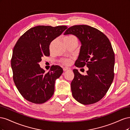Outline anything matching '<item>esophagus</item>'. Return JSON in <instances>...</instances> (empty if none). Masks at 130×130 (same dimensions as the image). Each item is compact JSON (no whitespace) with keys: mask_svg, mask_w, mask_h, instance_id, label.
<instances>
[{"mask_svg":"<svg viewBox=\"0 0 130 130\" xmlns=\"http://www.w3.org/2000/svg\"><path fill=\"white\" fill-rule=\"evenodd\" d=\"M63 69V71L66 72V71H68V70H70V68L68 67H64Z\"/></svg>","mask_w":130,"mask_h":130,"instance_id":"1","label":"esophagus"}]
</instances>
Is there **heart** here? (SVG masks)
<instances>
[{
  "label": "heart",
  "instance_id": "1",
  "mask_svg": "<svg viewBox=\"0 0 130 130\" xmlns=\"http://www.w3.org/2000/svg\"><path fill=\"white\" fill-rule=\"evenodd\" d=\"M74 38H76L73 36H69L65 37L64 38L63 41L71 40H73V39H74ZM61 62L64 65H69V64H70V63L72 62V60L70 58H64V59H62V60H61Z\"/></svg>",
  "mask_w": 130,
  "mask_h": 130
}]
</instances>
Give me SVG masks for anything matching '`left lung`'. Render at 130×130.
<instances>
[{
  "mask_svg": "<svg viewBox=\"0 0 130 130\" xmlns=\"http://www.w3.org/2000/svg\"><path fill=\"white\" fill-rule=\"evenodd\" d=\"M69 34L77 37L81 44L75 66L88 68L86 75L73 70L72 95L82 104L95 103L105 95L114 78L115 58L111 42L100 31L86 25L69 27L64 35Z\"/></svg>",
  "mask_w": 130,
  "mask_h": 130,
  "instance_id": "obj_1",
  "label": "left lung"
}]
</instances>
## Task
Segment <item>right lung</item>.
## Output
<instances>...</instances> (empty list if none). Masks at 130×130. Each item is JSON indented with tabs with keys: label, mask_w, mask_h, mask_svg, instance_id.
Returning <instances> with one entry per match:
<instances>
[{
	"label": "right lung",
	"mask_w": 130,
	"mask_h": 130,
	"mask_svg": "<svg viewBox=\"0 0 130 130\" xmlns=\"http://www.w3.org/2000/svg\"><path fill=\"white\" fill-rule=\"evenodd\" d=\"M67 29L66 26L39 25L30 29L19 38L11 61L14 84L22 96L34 104L50 99L55 90V82L63 73L58 66H53L48 73L39 62L50 55V43Z\"/></svg>",
	"instance_id": "add662e5"
}]
</instances>
